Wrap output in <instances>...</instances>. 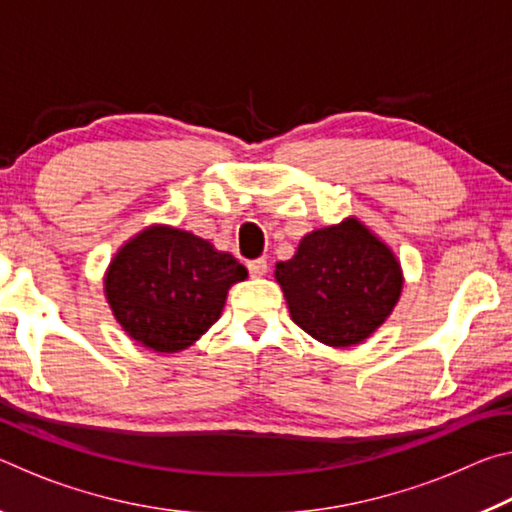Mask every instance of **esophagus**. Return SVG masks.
Here are the masks:
<instances>
[{
	"label": "esophagus",
	"mask_w": 512,
	"mask_h": 512,
	"mask_svg": "<svg viewBox=\"0 0 512 512\" xmlns=\"http://www.w3.org/2000/svg\"><path fill=\"white\" fill-rule=\"evenodd\" d=\"M246 266H248V273L253 275V277H262V275H266V271H268V262H266L264 257L253 259V262H248Z\"/></svg>",
	"instance_id": "1"
}]
</instances>
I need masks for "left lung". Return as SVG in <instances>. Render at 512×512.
I'll list each match as a JSON object with an SVG mask.
<instances>
[{
  "mask_svg": "<svg viewBox=\"0 0 512 512\" xmlns=\"http://www.w3.org/2000/svg\"><path fill=\"white\" fill-rule=\"evenodd\" d=\"M293 323L334 348L357 345L391 316L402 268L357 219L314 230L275 268Z\"/></svg>",
  "mask_w": 512,
  "mask_h": 512,
  "instance_id": "1",
  "label": "left lung"
}]
</instances>
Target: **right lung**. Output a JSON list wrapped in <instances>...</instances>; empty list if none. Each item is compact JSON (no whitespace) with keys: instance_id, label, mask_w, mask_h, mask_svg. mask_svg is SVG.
<instances>
[{"instance_id":"obj_1","label":"right lung","mask_w":512,"mask_h":512,"mask_svg":"<svg viewBox=\"0 0 512 512\" xmlns=\"http://www.w3.org/2000/svg\"><path fill=\"white\" fill-rule=\"evenodd\" d=\"M246 275L235 257L192 232L153 225L112 259L106 296L131 339L178 352L219 320L228 289Z\"/></svg>"}]
</instances>
